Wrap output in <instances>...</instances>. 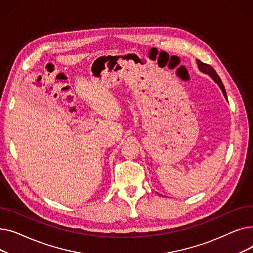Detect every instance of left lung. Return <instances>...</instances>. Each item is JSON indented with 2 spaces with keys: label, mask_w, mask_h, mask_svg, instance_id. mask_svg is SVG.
<instances>
[{
  "label": "left lung",
  "mask_w": 253,
  "mask_h": 253,
  "mask_svg": "<svg viewBox=\"0 0 253 253\" xmlns=\"http://www.w3.org/2000/svg\"><path fill=\"white\" fill-rule=\"evenodd\" d=\"M197 64H198L199 71L204 73V74H206V75H208V76H209L212 80H213V81L218 85V87L220 88V90H221V92H222L223 96L225 97V99H227V98H228L227 92H225L224 86H223V84H222V82H221V80H220L219 76H218L217 73L215 72V70H214L213 68H212V66H210V65H208V64H206V63H203V62L200 61V60H197Z\"/></svg>",
  "instance_id": "obj_1"
}]
</instances>
